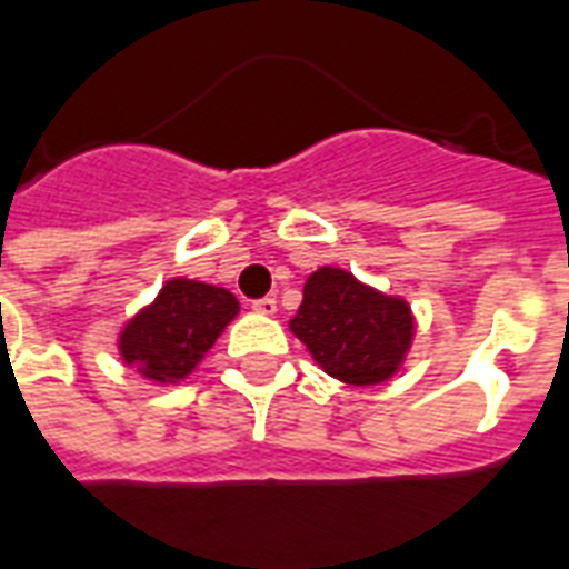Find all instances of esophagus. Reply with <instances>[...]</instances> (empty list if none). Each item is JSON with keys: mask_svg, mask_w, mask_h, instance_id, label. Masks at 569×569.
Segmentation results:
<instances>
[{"mask_svg": "<svg viewBox=\"0 0 569 569\" xmlns=\"http://www.w3.org/2000/svg\"><path fill=\"white\" fill-rule=\"evenodd\" d=\"M252 308H254V311H258V315H263V317H272V315H276V311H279V306H276V299H272V297L254 299Z\"/></svg>", "mask_w": 569, "mask_h": 569, "instance_id": "obj_1", "label": "esophagus"}]
</instances>
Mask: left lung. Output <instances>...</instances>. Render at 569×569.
<instances>
[{
	"mask_svg": "<svg viewBox=\"0 0 569 569\" xmlns=\"http://www.w3.org/2000/svg\"><path fill=\"white\" fill-rule=\"evenodd\" d=\"M290 332L335 380L380 386L407 362L416 317L403 297H389L341 267H320L306 279Z\"/></svg>",
	"mask_w": 569,
	"mask_h": 569,
	"instance_id": "8db88e82",
	"label": "left lung"
}]
</instances>
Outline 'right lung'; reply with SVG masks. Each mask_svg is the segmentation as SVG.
<instances>
[{
  "label": "right lung",
  "mask_w": 569,
  "mask_h": 569,
  "mask_svg": "<svg viewBox=\"0 0 569 569\" xmlns=\"http://www.w3.org/2000/svg\"><path fill=\"white\" fill-rule=\"evenodd\" d=\"M237 311L240 302L231 290L178 276L121 326L118 356L144 380L174 386L196 371Z\"/></svg>",
  "instance_id": "right-lung-1"
}]
</instances>
